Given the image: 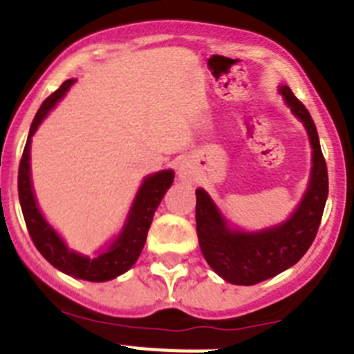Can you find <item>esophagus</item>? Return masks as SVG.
<instances>
[{
  "label": "esophagus",
  "mask_w": 354,
  "mask_h": 354,
  "mask_svg": "<svg viewBox=\"0 0 354 354\" xmlns=\"http://www.w3.org/2000/svg\"><path fill=\"white\" fill-rule=\"evenodd\" d=\"M179 177L180 179H192V170H189V167H187L186 162H183L179 167Z\"/></svg>",
  "instance_id": "esophagus-1"
}]
</instances>
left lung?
Wrapping results in <instances>:
<instances>
[{"label": "left lung", "mask_w": 354, "mask_h": 354, "mask_svg": "<svg viewBox=\"0 0 354 354\" xmlns=\"http://www.w3.org/2000/svg\"><path fill=\"white\" fill-rule=\"evenodd\" d=\"M292 113L305 124L312 143L310 186L298 211L283 225L257 234L230 230L204 189H196V234L205 261L223 280L255 286L294 266L317 236L328 198V170L308 109L289 86H280Z\"/></svg>", "instance_id": "1"}]
</instances>
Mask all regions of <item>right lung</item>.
Wrapping results in <instances>:
<instances>
[{
  "mask_svg": "<svg viewBox=\"0 0 354 354\" xmlns=\"http://www.w3.org/2000/svg\"><path fill=\"white\" fill-rule=\"evenodd\" d=\"M74 80H67L62 83V86L56 92L42 102V106L37 111L35 118L31 122L30 134H28V142L24 145L23 158L19 162V175H17V189L19 200H21V209H23L24 221L26 228L30 232L33 245L37 246L42 257L53 264L56 270L64 271L74 278L81 280H88V282H106L118 274L126 273L134 262L138 261L140 253H142L143 245H145L147 232H149L154 211L158 209L159 202L162 200L168 187L174 183V171L165 170L158 171L156 175H150L143 180L140 187L136 200H134L133 209H131L129 220H127L126 228L122 230L118 239L115 241L108 252L101 253L99 257L88 259L83 257L80 253H74L67 250L64 241L56 236V232L46 223V220L40 214L37 207L35 196L31 192V180H30V138L37 131L44 117L49 113V109L60 101L65 95Z\"/></svg>",
  "mask_w": 354,
  "mask_h": 354,
  "instance_id": "add662e5",
  "label": "right lung"
}]
</instances>
